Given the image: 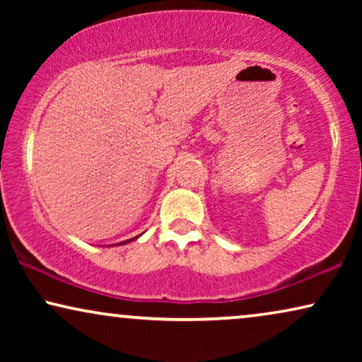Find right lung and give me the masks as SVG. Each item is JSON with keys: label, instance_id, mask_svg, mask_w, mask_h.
Listing matches in <instances>:
<instances>
[{"label": "right lung", "instance_id": "obj_1", "mask_svg": "<svg viewBox=\"0 0 362 362\" xmlns=\"http://www.w3.org/2000/svg\"><path fill=\"white\" fill-rule=\"evenodd\" d=\"M135 239H136V237H133L132 240H135ZM127 242H130V240H125V242H122V244H127Z\"/></svg>", "mask_w": 362, "mask_h": 362}]
</instances>
